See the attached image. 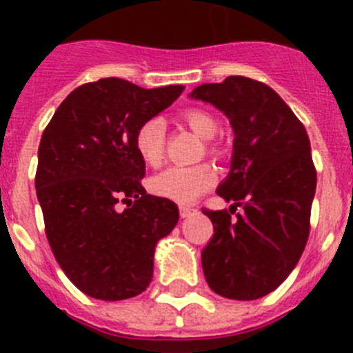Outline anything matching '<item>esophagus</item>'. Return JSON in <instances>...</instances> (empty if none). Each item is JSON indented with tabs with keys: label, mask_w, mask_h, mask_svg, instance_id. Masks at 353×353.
Wrapping results in <instances>:
<instances>
[{
	"label": "esophagus",
	"mask_w": 353,
	"mask_h": 353,
	"mask_svg": "<svg viewBox=\"0 0 353 353\" xmlns=\"http://www.w3.org/2000/svg\"><path fill=\"white\" fill-rule=\"evenodd\" d=\"M194 212L196 210L192 207H185V205H182V207H180V215H182V217H191Z\"/></svg>",
	"instance_id": "34e87169"
}]
</instances>
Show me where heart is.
Instances as JSON below:
<instances>
[{
	"instance_id": "b5f03b06",
	"label": "heart",
	"mask_w": 353,
	"mask_h": 353,
	"mask_svg": "<svg viewBox=\"0 0 353 353\" xmlns=\"http://www.w3.org/2000/svg\"><path fill=\"white\" fill-rule=\"evenodd\" d=\"M182 118L203 139L214 138L219 130V123L214 114L205 109H187ZM134 146L148 166H161L166 155V121L161 117H152L143 121L134 136ZM210 150L215 152V146H210ZM215 179L217 173L207 162L196 166H173L155 174L152 179V191L161 198L173 199L176 203H192L214 185Z\"/></svg>"
}]
</instances>
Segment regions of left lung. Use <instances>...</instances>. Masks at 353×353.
<instances>
[{"label":"left lung","instance_id":"obj_1","mask_svg":"<svg viewBox=\"0 0 353 353\" xmlns=\"http://www.w3.org/2000/svg\"><path fill=\"white\" fill-rule=\"evenodd\" d=\"M192 97L221 109L235 132L232 171L217 189L235 203L230 210L203 208L214 224L201 251L205 279L223 297L254 301L290 276L310 236L316 189L310 138L261 81L230 76L201 84Z\"/></svg>","mask_w":353,"mask_h":353}]
</instances>
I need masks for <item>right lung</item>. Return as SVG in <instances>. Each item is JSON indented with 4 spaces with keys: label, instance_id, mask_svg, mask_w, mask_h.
<instances>
[{
    "label": "right lung",
    "instance_id": "right-lung-1",
    "mask_svg": "<svg viewBox=\"0 0 353 353\" xmlns=\"http://www.w3.org/2000/svg\"><path fill=\"white\" fill-rule=\"evenodd\" d=\"M182 92L180 84L145 90L118 77L93 81L74 90L43 129L35 187L46 236L65 276L90 297L145 292L155 244L179 223L171 199L146 194L134 136Z\"/></svg>",
    "mask_w": 353,
    "mask_h": 353
}]
</instances>
